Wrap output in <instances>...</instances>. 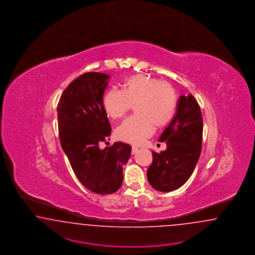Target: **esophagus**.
<instances>
[{
	"label": "esophagus",
	"instance_id": "obj_1",
	"mask_svg": "<svg viewBox=\"0 0 255 255\" xmlns=\"http://www.w3.org/2000/svg\"><path fill=\"white\" fill-rule=\"evenodd\" d=\"M138 151V148L136 146H131V154H135Z\"/></svg>",
	"mask_w": 255,
	"mask_h": 255
}]
</instances>
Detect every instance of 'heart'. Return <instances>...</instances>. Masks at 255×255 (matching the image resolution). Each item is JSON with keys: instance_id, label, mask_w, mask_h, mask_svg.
I'll return each mask as SVG.
<instances>
[{"instance_id": "obj_1", "label": "heart", "mask_w": 255, "mask_h": 255, "mask_svg": "<svg viewBox=\"0 0 255 255\" xmlns=\"http://www.w3.org/2000/svg\"><path fill=\"white\" fill-rule=\"evenodd\" d=\"M104 110L112 120H119L133 107L135 116L125 120L116 129L118 139L141 144L150 137L155 126L162 128L172 121L176 110V94L169 83L145 74L127 78L122 92L110 89L103 97Z\"/></svg>"}]
</instances>
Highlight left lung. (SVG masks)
Returning a JSON list of instances; mask_svg holds the SVG:
<instances>
[{
    "mask_svg": "<svg viewBox=\"0 0 255 255\" xmlns=\"http://www.w3.org/2000/svg\"><path fill=\"white\" fill-rule=\"evenodd\" d=\"M202 131L199 104L192 95L181 96L174 117L158 138L165 142L166 150L152 152L153 161L146 175L153 188L170 192L186 183L200 158Z\"/></svg>",
    "mask_w": 255,
    "mask_h": 255,
    "instance_id": "1",
    "label": "left lung"
}]
</instances>
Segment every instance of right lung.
<instances>
[{
  "mask_svg": "<svg viewBox=\"0 0 255 255\" xmlns=\"http://www.w3.org/2000/svg\"><path fill=\"white\" fill-rule=\"evenodd\" d=\"M110 75L88 72L65 89L57 105L59 138L77 178L99 195L119 190L124 181L123 167L131 155V145L110 140L111 126L104 110L103 95Z\"/></svg>",
  "mask_w": 255,
  "mask_h": 255,
  "instance_id": "1",
  "label": "right lung"
}]
</instances>
